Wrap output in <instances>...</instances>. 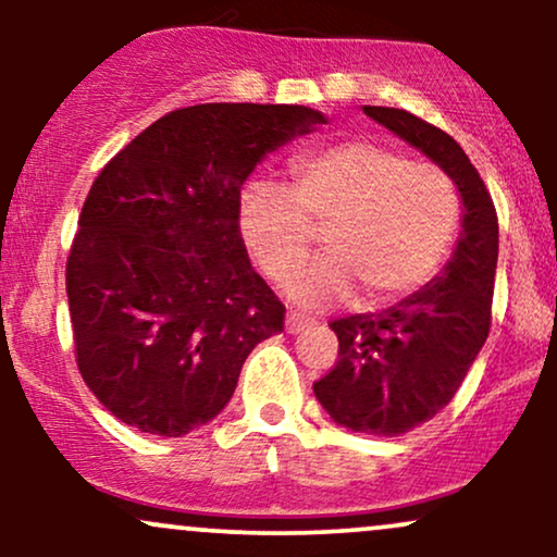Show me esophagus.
Wrapping results in <instances>:
<instances>
[{
  "mask_svg": "<svg viewBox=\"0 0 557 557\" xmlns=\"http://www.w3.org/2000/svg\"><path fill=\"white\" fill-rule=\"evenodd\" d=\"M311 319L309 317H304V314H298V311H287V317H285V330L290 332V335H298V332H304L306 327H311Z\"/></svg>",
  "mask_w": 557,
  "mask_h": 557,
  "instance_id": "34e87169",
  "label": "esophagus"
}]
</instances>
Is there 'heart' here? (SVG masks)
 <instances>
[{"mask_svg":"<svg viewBox=\"0 0 557 557\" xmlns=\"http://www.w3.org/2000/svg\"><path fill=\"white\" fill-rule=\"evenodd\" d=\"M290 177V190H243L240 235L280 285L325 233L331 257L287 283V298L306 309L345 300L356 285L369 306L408 296L437 272L461 225V194L443 168L369 138L298 157Z\"/></svg>","mask_w":557,"mask_h":557,"instance_id":"b5f03b06","label":"heart"}]
</instances>
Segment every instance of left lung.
I'll use <instances>...</instances> for the list:
<instances>
[{
	"label": "left lung",
	"instance_id": "1",
	"mask_svg": "<svg viewBox=\"0 0 557 557\" xmlns=\"http://www.w3.org/2000/svg\"><path fill=\"white\" fill-rule=\"evenodd\" d=\"M437 162L463 198V233L445 272L380 314L330 324L337 361L314 395L337 424L398 437L443 411L490 335L497 267V212L466 151L445 131L395 107H363Z\"/></svg>",
	"mask_w": 557,
	"mask_h": 557
}]
</instances>
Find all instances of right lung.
Here are the masks:
<instances>
[{"mask_svg": "<svg viewBox=\"0 0 557 557\" xmlns=\"http://www.w3.org/2000/svg\"><path fill=\"white\" fill-rule=\"evenodd\" d=\"M327 120L298 104H196L146 127L99 172L65 285L75 361L107 411L183 437L212 421L285 306L253 272L240 185Z\"/></svg>", "mask_w": 557, "mask_h": 557, "instance_id": "obj_1", "label": "right lung"}]
</instances>
